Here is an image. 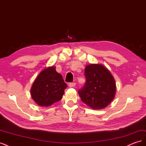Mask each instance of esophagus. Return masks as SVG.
Returning a JSON list of instances; mask_svg holds the SVG:
<instances>
[{
    "label": "esophagus",
    "mask_w": 146,
    "mask_h": 146,
    "mask_svg": "<svg viewBox=\"0 0 146 146\" xmlns=\"http://www.w3.org/2000/svg\"><path fill=\"white\" fill-rule=\"evenodd\" d=\"M76 83H74V82H70V83H69V84H68V85H69V86L70 88L74 87V86H76Z\"/></svg>",
    "instance_id": "esophagus-1"
}]
</instances>
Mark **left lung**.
I'll return each instance as SVG.
<instances>
[{
    "label": "left lung",
    "mask_w": 146,
    "mask_h": 146,
    "mask_svg": "<svg viewBox=\"0 0 146 146\" xmlns=\"http://www.w3.org/2000/svg\"><path fill=\"white\" fill-rule=\"evenodd\" d=\"M86 82L78 93L83 102L93 109H102L113 100L116 83L109 70L102 64H90L85 69Z\"/></svg>",
    "instance_id": "obj_1"
}]
</instances>
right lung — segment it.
<instances>
[{
  "label": "right lung",
  "instance_id": "add662e5",
  "mask_svg": "<svg viewBox=\"0 0 146 146\" xmlns=\"http://www.w3.org/2000/svg\"><path fill=\"white\" fill-rule=\"evenodd\" d=\"M68 85L55 67L43 70L35 79L31 89V95L38 105L48 107L63 98Z\"/></svg>",
  "mask_w": 146,
  "mask_h": 146
}]
</instances>
